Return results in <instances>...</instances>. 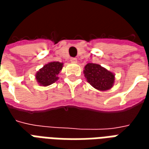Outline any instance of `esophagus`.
Wrapping results in <instances>:
<instances>
[{"label": "esophagus", "instance_id": "obj_1", "mask_svg": "<svg viewBox=\"0 0 149 149\" xmlns=\"http://www.w3.org/2000/svg\"><path fill=\"white\" fill-rule=\"evenodd\" d=\"M70 61H71L72 63H77V58H71V59H70Z\"/></svg>", "mask_w": 149, "mask_h": 149}]
</instances>
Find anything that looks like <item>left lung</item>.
Returning <instances> with one entry per match:
<instances>
[{
  "instance_id": "left-lung-1",
  "label": "left lung",
  "mask_w": 149,
  "mask_h": 149,
  "mask_svg": "<svg viewBox=\"0 0 149 149\" xmlns=\"http://www.w3.org/2000/svg\"><path fill=\"white\" fill-rule=\"evenodd\" d=\"M84 74L88 82L99 91L109 90L115 82V74L97 64H87Z\"/></svg>"
}]
</instances>
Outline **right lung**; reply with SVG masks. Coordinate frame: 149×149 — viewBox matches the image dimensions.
<instances>
[{"mask_svg": "<svg viewBox=\"0 0 149 149\" xmlns=\"http://www.w3.org/2000/svg\"><path fill=\"white\" fill-rule=\"evenodd\" d=\"M63 68V63L49 62L39 69L36 73V80L40 86H49L59 79L58 74Z\"/></svg>", "mask_w": 149, "mask_h": 149, "instance_id": "obj_1", "label": "right lung"}]
</instances>
